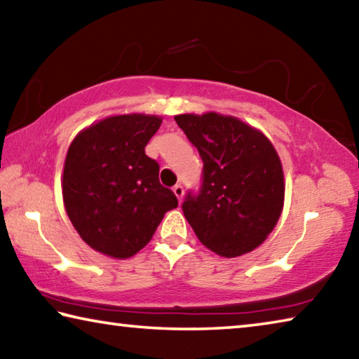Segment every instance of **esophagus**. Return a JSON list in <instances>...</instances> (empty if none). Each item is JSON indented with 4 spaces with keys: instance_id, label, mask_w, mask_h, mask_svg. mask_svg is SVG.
Masks as SVG:
<instances>
[{
    "instance_id": "esophagus-1",
    "label": "esophagus",
    "mask_w": 359,
    "mask_h": 359,
    "mask_svg": "<svg viewBox=\"0 0 359 359\" xmlns=\"http://www.w3.org/2000/svg\"><path fill=\"white\" fill-rule=\"evenodd\" d=\"M172 191H174V194L175 196H177V199H179V203H182V199H184V187H182L180 184H177L175 185L174 188H172Z\"/></svg>"
}]
</instances>
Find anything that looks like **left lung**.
I'll return each instance as SVG.
<instances>
[{
	"instance_id": "1",
	"label": "left lung",
	"mask_w": 359,
	"mask_h": 359,
	"mask_svg": "<svg viewBox=\"0 0 359 359\" xmlns=\"http://www.w3.org/2000/svg\"><path fill=\"white\" fill-rule=\"evenodd\" d=\"M174 120L203 158L199 194H187L184 215L194 234L224 258L263 244L280 218L282 161L259 130L233 115L180 114Z\"/></svg>"
}]
</instances>
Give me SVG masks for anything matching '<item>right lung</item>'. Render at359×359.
<instances>
[{
	"mask_svg": "<svg viewBox=\"0 0 359 359\" xmlns=\"http://www.w3.org/2000/svg\"><path fill=\"white\" fill-rule=\"evenodd\" d=\"M163 118L125 114L102 118L72 139L63 168L66 214L83 242L126 259L149 244L177 198L158 179L145 145Z\"/></svg>",
	"mask_w": 359,
	"mask_h": 359,
	"instance_id": "obj_1",
	"label": "right lung"
}]
</instances>
